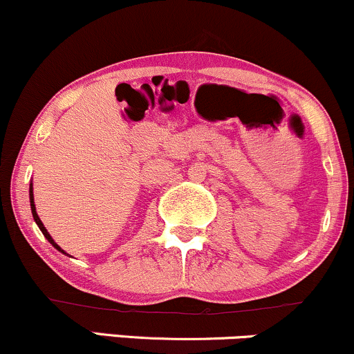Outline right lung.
<instances>
[{
	"mask_svg": "<svg viewBox=\"0 0 354 354\" xmlns=\"http://www.w3.org/2000/svg\"><path fill=\"white\" fill-rule=\"evenodd\" d=\"M30 206H31V213H33V219H35V223H36V225H38V228L41 230V233L44 234V238H46L48 241H50L51 245L56 248V250L61 251V253H63V254H66V253H64L63 250H61V248H59L58 245H56V243H55V239L51 238V234L48 233V230H46V228H44L43 221H41V219H39L38 213H36V206H35V196H33V183H31V185H30Z\"/></svg>",
	"mask_w": 354,
	"mask_h": 354,
	"instance_id": "obj_1",
	"label": "right lung"
}]
</instances>
